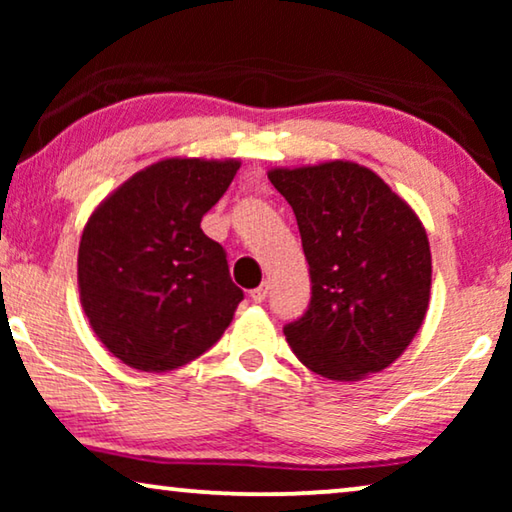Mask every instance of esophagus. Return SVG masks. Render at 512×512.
Masks as SVG:
<instances>
[{"label":"esophagus","mask_w":512,"mask_h":512,"mask_svg":"<svg viewBox=\"0 0 512 512\" xmlns=\"http://www.w3.org/2000/svg\"><path fill=\"white\" fill-rule=\"evenodd\" d=\"M265 296H268V284H261L258 289L251 291V300H254V303H263Z\"/></svg>","instance_id":"34e87169"}]
</instances>
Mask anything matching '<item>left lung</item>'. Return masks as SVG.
Segmentation results:
<instances>
[{
    "instance_id": "left-lung-1",
    "label": "left lung",
    "mask_w": 512,
    "mask_h": 512,
    "mask_svg": "<svg viewBox=\"0 0 512 512\" xmlns=\"http://www.w3.org/2000/svg\"><path fill=\"white\" fill-rule=\"evenodd\" d=\"M268 179L296 214L312 300L284 326L312 373L354 382L401 356L431 296L429 237L408 202L352 160L275 167Z\"/></svg>"
}]
</instances>
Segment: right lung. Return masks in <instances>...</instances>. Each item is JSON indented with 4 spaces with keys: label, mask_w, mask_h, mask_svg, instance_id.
<instances>
[{
    "label": "right lung",
    "mask_w": 512,
    "mask_h": 512,
    "mask_svg": "<svg viewBox=\"0 0 512 512\" xmlns=\"http://www.w3.org/2000/svg\"><path fill=\"white\" fill-rule=\"evenodd\" d=\"M240 160L165 158L109 193L83 228L79 293L97 338L125 366L167 373L205 354L244 298L200 221Z\"/></svg>",
    "instance_id": "right-lung-1"
}]
</instances>
